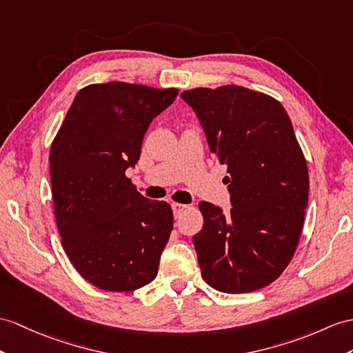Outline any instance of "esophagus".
<instances>
[{"label": "esophagus", "mask_w": 353, "mask_h": 353, "mask_svg": "<svg viewBox=\"0 0 353 353\" xmlns=\"http://www.w3.org/2000/svg\"><path fill=\"white\" fill-rule=\"evenodd\" d=\"M188 208L187 205H183V203H172V211H174V216L175 217H179L183 214V211H185Z\"/></svg>", "instance_id": "34e87169"}]
</instances>
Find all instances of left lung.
Here are the masks:
<instances>
[{
  "label": "left lung",
  "mask_w": 353,
  "mask_h": 353,
  "mask_svg": "<svg viewBox=\"0 0 353 353\" xmlns=\"http://www.w3.org/2000/svg\"><path fill=\"white\" fill-rule=\"evenodd\" d=\"M210 151L228 166L230 211L201 202L193 236L203 280L226 294L270 285L294 257L308 202V170L285 108L238 85L181 94Z\"/></svg>",
  "instance_id": "obj_1"
}]
</instances>
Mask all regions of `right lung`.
Masks as SVG:
<instances>
[{
  "mask_svg": "<svg viewBox=\"0 0 353 353\" xmlns=\"http://www.w3.org/2000/svg\"><path fill=\"white\" fill-rule=\"evenodd\" d=\"M176 88L109 82L82 88L50 147L52 201L76 271L109 292H132L157 276L174 228L168 202L150 201L125 176L151 121Z\"/></svg>",
  "mask_w": 353,
  "mask_h": 353,
  "instance_id": "add662e5",
  "label": "right lung"
}]
</instances>
